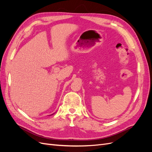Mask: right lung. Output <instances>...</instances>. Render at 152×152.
I'll return each mask as SVG.
<instances>
[{"mask_svg": "<svg viewBox=\"0 0 152 152\" xmlns=\"http://www.w3.org/2000/svg\"><path fill=\"white\" fill-rule=\"evenodd\" d=\"M52 115H53V114H52Z\"/></svg>", "mask_w": 152, "mask_h": 152, "instance_id": "right-lung-1", "label": "right lung"}]
</instances>
